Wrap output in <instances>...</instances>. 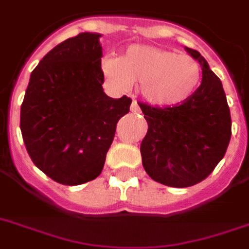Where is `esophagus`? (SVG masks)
Masks as SVG:
<instances>
[{"label":"esophagus","instance_id":"34e87169","mask_svg":"<svg viewBox=\"0 0 249 249\" xmlns=\"http://www.w3.org/2000/svg\"><path fill=\"white\" fill-rule=\"evenodd\" d=\"M130 111H132L133 113H141V108H140V106H138V103H137V101L132 102V106H130Z\"/></svg>","mask_w":249,"mask_h":249}]
</instances>
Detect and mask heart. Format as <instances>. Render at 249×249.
I'll return each instance as SVG.
<instances>
[{
  "label": "heart",
  "mask_w": 249,
  "mask_h": 249,
  "mask_svg": "<svg viewBox=\"0 0 249 249\" xmlns=\"http://www.w3.org/2000/svg\"><path fill=\"white\" fill-rule=\"evenodd\" d=\"M101 71L112 89L128 90L138 83L142 97L155 106L181 105L201 79L200 64L194 58L148 45H130L121 58L105 56Z\"/></svg>",
  "instance_id": "1"
}]
</instances>
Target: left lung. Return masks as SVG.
I'll return each instance as SVG.
<instances>
[{
  "label": "left lung",
  "instance_id": "1",
  "mask_svg": "<svg viewBox=\"0 0 249 249\" xmlns=\"http://www.w3.org/2000/svg\"><path fill=\"white\" fill-rule=\"evenodd\" d=\"M203 70L195 93L181 105L138 103L148 124L141 143L144 170L156 182L189 187L212 173L231 138V117L221 80L200 53L186 48Z\"/></svg>",
  "mask_w": 249,
  "mask_h": 249
}]
</instances>
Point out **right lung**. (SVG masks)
Listing matches in <instances>:
<instances>
[{"instance_id":"obj_1","label":"right lung","mask_w":249,"mask_h":249,"mask_svg":"<svg viewBox=\"0 0 249 249\" xmlns=\"http://www.w3.org/2000/svg\"><path fill=\"white\" fill-rule=\"evenodd\" d=\"M98 33L60 42L31 73L20 130L33 164L58 183L76 186L101 174L117 121L132 99L107 97Z\"/></svg>"}]
</instances>
